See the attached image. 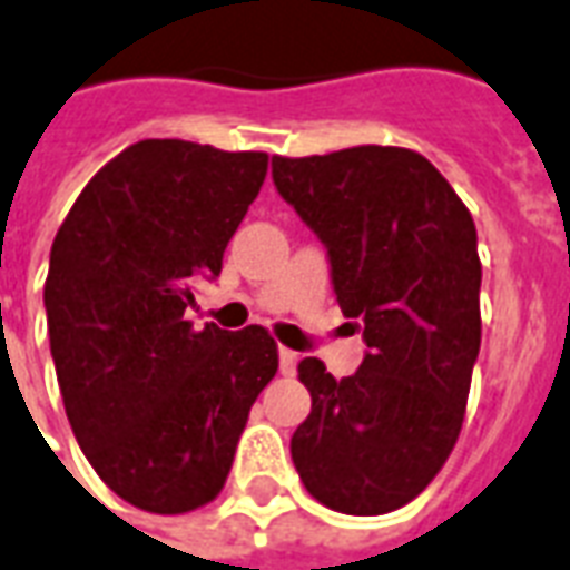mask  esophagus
Masks as SVG:
<instances>
[{
    "instance_id": "1",
    "label": "esophagus",
    "mask_w": 570,
    "mask_h": 570,
    "mask_svg": "<svg viewBox=\"0 0 570 570\" xmlns=\"http://www.w3.org/2000/svg\"><path fill=\"white\" fill-rule=\"evenodd\" d=\"M277 360H281V374H296L298 353L281 347V350H277Z\"/></svg>"
}]
</instances>
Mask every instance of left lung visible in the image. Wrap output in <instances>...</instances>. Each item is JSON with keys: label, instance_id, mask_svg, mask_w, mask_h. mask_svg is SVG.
Returning <instances> with one entry per match:
<instances>
[{"label": "left lung", "instance_id": "obj_1", "mask_svg": "<svg viewBox=\"0 0 570 570\" xmlns=\"http://www.w3.org/2000/svg\"><path fill=\"white\" fill-rule=\"evenodd\" d=\"M277 193L328 253L365 360L335 381L298 362L311 414L289 441L305 489L377 517L423 492L456 444L480 353L478 229L453 187L407 147L272 156Z\"/></svg>", "mask_w": 570, "mask_h": 570}]
</instances>
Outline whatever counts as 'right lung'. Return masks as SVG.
<instances>
[{
  "label": "right lung",
  "instance_id": "add662e5",
  "mask_svg": "<svg viewBox=\"0 0 570 570\" xmlns=\"http://www.w3.org/2000/svg\"><path fill=\"white\" fill-rule=\"evenodd\" d=\"M265 171L256 150L147 138L83 187L53 238L45 307L66 416L96 474L135 508L187 513L217 499L277 371L263 326L187 320Z\"/></svg>",
  "mask_w": 570,
  "mask_h": 570
}]
</instances>
